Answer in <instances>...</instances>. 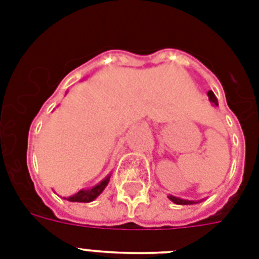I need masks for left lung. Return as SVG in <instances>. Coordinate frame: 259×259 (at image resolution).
<instances>
[{
	"label": "left lung",
	"mask_w": 259,
	"mask_h": 259,
	"mask_svg": "<svg viewBox=\"0 0 259 259\" xmlns=\"http://www.w3.org/2000/svg\"><path fill=\"white\" fill-rule=\"evenodd\" d=\"M207 95H208L209 102H211L213 106H218V99H217V97H215V94H213L212 91H208V93H207ZM168 199H169L170 201H173L175 204H180V205H188V204H196V203H200V200H199V201L185 200V199L172 196V195H169V196H168Z\"/></svg>",
	"instance_id": "left-lung-1"
}]
</instances>
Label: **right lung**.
<instances>
[{
    "mask_svg": "<svg viewBox=\"0 0 259 259\" xmlns=\"http://www.w3.org/2000/svg\"><path fill=\"white\" fill-rule=\"evenodd\" d=\"M110 176H111V175H107L103 180L99 181L97 185H94L93 188L80 189L78 193H75L72 196L67 197V200L78 201V203H90V201L95 200V199L103 192V189L107 187V184H109L110 181Z\"/></svg>",
    "mask_w": 259,
    "mask_h": 259,
    "instance_id": "add662e5",
    "label": "right lung"
}]
</instances>
